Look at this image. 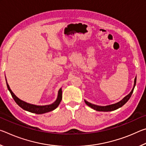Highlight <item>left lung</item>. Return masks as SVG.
Returning a JSON list of instances; mask_svg holds the SVG:
<instances>
[{
	"label": "left lung",
	"instance_id": "1",
	"mask_svg": "<svg viewBox=\"0 0 146 146\" xmlns=\"http://www.w3.org/2000/svg\"><path fill=\"white\" fill-rule=\"evenodd\" d=\"M136 82H137V76H136L135 78V81H134V86H133V88L132 89V90L131 92L128 94L127 96L123 98L122 100H121L120 102H118L117 103L113 104H111V105H108V106H97L95 104H91L90 102H88L86 100H84L85 103L87 104L88 106H90V108H91L93 110H95L96 111H114L117 110V109L120 108L123 106V105L126 103L131 96L132 93L133 92V90H134V88L135 87L136 85Z\"/></svg>",
	"mask_w": 146,
	"mask_h": 146
}]
</instances>
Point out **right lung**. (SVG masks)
Segmentation results:
<instances>
[{"mask_svg": "<svg viewBox=\"0 0 146 146\" xmlns=\"http://www.w3.org/2000/svg\"><path fill=\"white\" fill-rule=\"evenodd\" d=\"M6 81L7 87H8V90L9 91V92H10L12 97L13 98V99L15 101V102L21 108H23V110L26 111H28L29 112L36 113V114H43V113L55 110V109L58 107V105L60 104V103L61 102L62 98V88H60V90H58L57 98H56V100L53 103L51 104L45 105V106H37V105L31 104L24 102V101L21 100L20 98L17 97V96L13 93V91H11L10 88H9L8 84L7 82L6 79Z\"/></svg>", "mask_w": 146, "mask_h": 146, "instance_id": "obj_1", "label": "right lung"}]
</instances>
